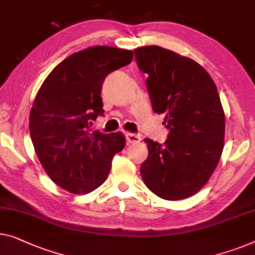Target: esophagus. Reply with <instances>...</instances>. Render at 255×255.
Instances as JSON below:
<instances>
[{
	"instance_id": "34e87169",
	"label": "esophagus",
	"mask_w": 255,
	"mask_h": 255,
	"mask_svg": "<svg viewBox=\"0 0 255 255\" xmlns=\"http://www.w3.org/2000/svg\"><path fill=\"white\" fill-rule=\"evenodd\" d=\"M125 138H127V141L128 143H135V142H139L140 141V135L139 134H134V133H130V132H128L127 134H125Z\"/></svg>"
}]
</instances>
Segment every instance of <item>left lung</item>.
Here are the masks:
<instances>
[{
  "label": "left lung",
  "instance_id": "left-lung-1",
  "mask_svg": "<svg viewBox=\"0 0 255 255\" xmlns=\"http://www.w3.org/2000/svg\"><path fill=\"white\" fill-rule=\"evenodd\" d=\"M153 110L164 115V143L145 139L143 183L165 200H180L204 187L223 150L226 119L212 77L197 62L158 46L134 49Z\"/></svg>",
  "mask_w": 255,
  "mask_h": 255
}]
</instances>
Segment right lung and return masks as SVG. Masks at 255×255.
<instances>
[{
  "label": "right lung",
  "mask_w": 255,
  "mask_h": 255,
  "mask_svg": "<svg viewBox=\"0 0 255 255\" xmlns=\"http://www.w3.org/2000/svg\"><path fill=\"white\" fill-rule=\"evenodd\" d=\"M133 53L95 46L66 57L49 73L29 114L35 153L55 184L75 194L90 193L107 179L113 157L125 146L121 132L91 128L102 116V84L131 63Z\"/></svg>",
  "instance_id": "right-lung-1"
}]
</instances>
